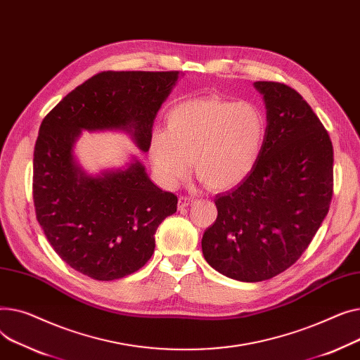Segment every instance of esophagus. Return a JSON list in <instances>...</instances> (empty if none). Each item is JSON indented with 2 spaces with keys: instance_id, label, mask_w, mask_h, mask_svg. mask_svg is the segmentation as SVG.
I'll list each match as a JSON object with an SVG mask.
<instances>
[{
  "instance_id": "obj_1",
  "label": "esophagus",
  "mask_w": 360,
  "mask_h": 360,
  "mask_svg": "<svg viewBox=\"0 0 360 360\" xmlns=\"http://www.w3.org/2000/svg\"><path fill=\"white\" fill-rule=\"evenodd\" d=\"M193 202H195V199H193L192 196H180L177 206H179V209H184V207H187L188 205H192Z\"/></svg>"
}]
</instances>
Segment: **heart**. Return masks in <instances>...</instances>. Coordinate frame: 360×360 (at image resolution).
I'll list each match as a JSON object with an SVG mask.
<instances>
[{
    "instance_id": "obj_1",
    "label": "heart",
    "mask_w": 360,
    "mask_h": 360,
    "mask_svg": "<svg viewBox=\"0 0 360 360\" xmlns=\"http://www.w3.org/2000/svg\"><path fill=\"white\" fill-rule=\"evenodd\" d=\"M266 139V116L252 103L217 96L179 103L167 116V131H154L150 157L167 186L186 177L188 161L209 188L241 183L256 167Z\"/></svg>"
}]
</instances>
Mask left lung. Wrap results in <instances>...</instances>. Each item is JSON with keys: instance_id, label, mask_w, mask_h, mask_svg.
Masks as SVG:
<instances>
[{"instance_id": "obj_1", "label": "left lung", "mask_w": 360, "mask_h": 360, "mask_svg": "<svg viewBox=\"0 0 360 360\" xmlns=\"http://www.w3.org/2000/svg\"><path fill=\"white\" fill-rule=\"evenodd\" d=\"M267 126L252 172L217 195L218 217L202 238L205 260L225 276L262 282L307 250L333 198V143L302 96L286 84L256 81Z\"/></svg>"}]
</instances>
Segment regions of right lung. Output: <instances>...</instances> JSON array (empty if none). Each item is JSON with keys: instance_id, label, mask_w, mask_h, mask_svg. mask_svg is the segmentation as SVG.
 Segmentation results:
<instances>
[{"instance_id": "add662e5", "label": "right lung", "mask_w": 360, "mask_h": 360, "mask_svg": "<svg viewBox=\"0 0 360 360\" xmlns=\"http://www.w3.org/2000/svg\"><path fill=\"white\" fill-rule=\"evenodd\" d=\"M179 71H104L63 97L40 124L33 157L36 218L56 255L96 281L129 276L151 259L158 225L177 210L145 167L89 176L74 157L82 131H126L150 150L154 119Z\"/></svg>"}]
</instances>
